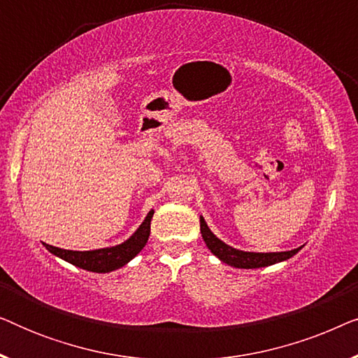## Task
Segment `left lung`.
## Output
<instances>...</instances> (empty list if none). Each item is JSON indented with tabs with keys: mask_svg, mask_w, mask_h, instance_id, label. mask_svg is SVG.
Instances as JSON below:
<instances>
[{
	"mask_svg": "<svg viewBox=\"0 0 358 358\" xmlns=\"http://www.w3.org/2000/svg\"><path fill=\"white\" fill-rule=\"evenodd\" d=\"M200 233H202L203 241L207 244V248L210 249V252H212L213 256H217L222 262L236 268H259V267L273 266V264L283 262L287 261V259L293 257L303 248L300 246L296 249H292V251H283V252L241 251V249L231 248L229 244L223 243L222 239L215 236L202 215H200Z\"/></svg>",
	"mask_w": 358,
	"mask_h": 358,
	"instance_id": "left-lung-1",
	"label": "left lung"
}]
</instances>
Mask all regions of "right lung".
Masks as SVG:
<instances>
[{
  "label": "right lung",
  "instance_id": "right-lung-1",
  "mask_svg": "<svg viewBox=\"0 0 358 358\" xmlns=\"http://www.w3.org/2000/svg\"><path fill=\"white\" fill-rule=\"evenodd\" d=\"M153 213L155 210H150L146 218L143 220V223L136 228V231L131 234L129 239H125L124 243L115 244V246L92 249V251H68V249L55 248L45 243H43V246H45L47 251L52 252L53 256L60 257L63 261L73 264V266L85 268V271L97 273L117 271V268L129 264L131 259L145 248V244L148 243Z\"/></svg>",
  "mask_w": 358,
  "mask_h": 358
}]
</instances>
